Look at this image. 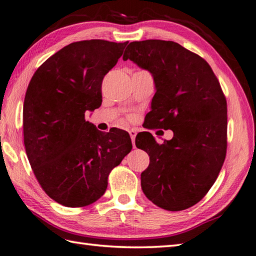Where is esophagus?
<instances>
[{
    "label": "esophagus",
    "instance_id": "esophagus-1",
    "mask_svg": "<svg viewBox=\"0 0 256 256\" xmlns=\"http://www.w3.org/2000/svg\"><path fill=\"white\" fill-rule=\"evenodd\" d=\"M130 133V136H131V140H132V143H133V146L135 148V136H136V131L135 130H130L128 131Z\"/></svg>",
    "mask_w": 256,
    "mask_h": 256
}]
</instances>
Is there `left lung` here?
Returning a JSON list of instances; mask_svg holds the SVG:
<instances>
[{"instance_id":"1","label":"left lung","mask_w":256,"mask_h":256,"mask_svg":"<svg viewBox=\"0 0 256 256\" xmlns=\"http://www.w3.org/2000/svg\"><path fill=\"white\" fill-rule=\"evenodd\" d=\"M123 60L153 78L148 128L174 134L163 144L148 132L135 138L150 156L141 174L143 193L168 211L191 208L216 181L226 154V100L218 78L205 60L172 41L131 42Z\"/></svg>"}]
</instances>
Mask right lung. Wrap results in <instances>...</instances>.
<instances>
[{"label":"right lung","instance_id":"add662e5","mask_svg":"<svg viewBox=\"0 0 256 256\" xmlns=\"http://www.w3.org/2000/svg\"><path fill=\"white\" fill-rule=\"evenodd\" d=\"M126 44L71 43L30 81L23 105L25 151L45 193L64 206H86L101 198L110 172L132 150L128 132L103 134L85 120V112L101 106L102 80Z\"/></svg>","mask_w":256,"mask_h":256}]
</instances>
